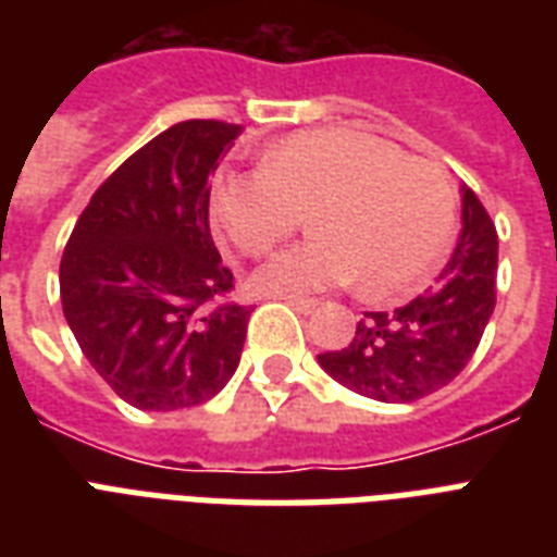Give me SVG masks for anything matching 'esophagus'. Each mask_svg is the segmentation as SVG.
Instances as JSON below:
<instances>
[{"mask_svg":"<svg viewBox=\"0 0 557 557\" xmlns=\"http://www.w3.org/2000/svg\"><path fill=\"white\" fill-rule=\"evenodd\" d=\"M280 300H286V304L300 314H312L314 309H318V300H306V297H280Z\"/></svg>","mask_w":557,"mask_h":557,"instance_id":"34e87169","label":"esophagus"}]
</instances>
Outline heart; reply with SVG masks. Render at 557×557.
<instances>
[{"label": "heart", "mask_w": 557, "mask_h": 557, "mask_svg": "<svg viewBox=\"0 0 557 557\" xmlns=\"http://www.w3.org/2000/svg\"><path fill=\"white\" fill-rule=\"evenodd\" d=\"M314 236L253 271V286L300 297L347 286L393 295L428 277L454 236V190L433 161L356 133H300L262 170H227L210 187V216L243 253L260 257L306 225Z\"/></svg>", "instance_id": "b5f03b06"}]
</instances>
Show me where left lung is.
Masks as SVG:
<instances>
[{
  "mask_svg": "<svg viewBox=\"0 0 557 557\" xmlns=\"http://www.w3.org/2000/svg\"><path fill=\"white\" fill-rule=\"evenodd\" d=\"M462 231L436 286L393 312H367L344 349L318 364L344 387L375 401H419L457 379L494 312L497 231L462 185Z\"/></svg>",
  "mask_w": 557,
  "mask_h": 557,
  "instance_id": "obj_1",
  "label": "left lung"
}]
</instances>
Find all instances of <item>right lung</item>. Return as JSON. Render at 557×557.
<instances>
[{
  "label": "right lung",
  "instance_id": "right-lung-1",
  "mask_svg": "<svg viewBox=\"0 0 557 557\" xmlns=\"http://www.w3.org/2000/svg\"><path fill=\"white\" fill-rule=\"evenodd\" d=\"M243 133L182 121L133 152L77 219L60 300L83 356L138 410L208 401L239 367L251 309L210 236L208 178Z\"/></svg>",
  "mask_w": 557,
  "mask_h": 557
}]
</instances>
